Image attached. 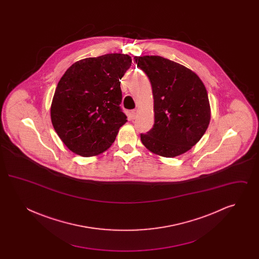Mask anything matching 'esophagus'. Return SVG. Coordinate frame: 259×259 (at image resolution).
<instances>
[{
  "label": "esophagus",
  "instance_id": "1",
  "mask_svg": "<svg viewBox=\"0 0 259 259\" xmlns=\"http://www.w3.org/2000/svg\"><path fill=\"white\" fill-rule=\"evenodd\" d=\"M131 114H132L133 118H136L137 114H138V110H133V111H131Z\"/></svg>",
  "mask_w": 259,
  "mask_h": 259
}]
</instances>
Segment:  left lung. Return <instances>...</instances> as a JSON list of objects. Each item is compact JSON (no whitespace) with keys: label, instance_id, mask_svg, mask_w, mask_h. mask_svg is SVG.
Masks as SVG:
<instances>
[{"label":"left lung","instance_id":"1","mask_svg":"<svg viewBox=\"0 0 259 259\" xmlns=\"http://www.w3.org/2000/svg\"><path fill=\"white\" fill-rule=\"evenodd\" d=\"M148 76L154 103V124L141 134L143 145L163 157H176L195 146L210 119L206 87L194 72L161 56H136Z\"/></svg>","mask_w":259,"mask_h":259}]
</instances>
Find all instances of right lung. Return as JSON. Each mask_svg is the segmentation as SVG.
<instances>
[{
	"label": "right lung",
	"mask_w": 259,
	"mask_h": 259,
	"mask_svg": "<svg viewBox=\"0 0 259 259\" xmlns=\"http://www.w3.org/2000/svg\"><path fill=\"white\" fill-rule=\"evenodd\" d=\"M131 63L127 54H105L75 62L63 74L50 116L57 135L75 154L90 157L106 151L126 123L119 79Z\"/></svg>",
	"instance_id": "right-lung-1"
}]
</instances>
